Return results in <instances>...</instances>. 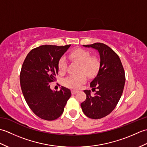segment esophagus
<instances>
[{"mask_svg":"<svg viewBox=\"0 0 147 147\" xmlns=\"http://www.w3.org/2000/svg\"><path fill=\"white\" fill-rule=\"evenodd\" d=\"M78 92V90H74V89L71 90V93H73V94H75V93H76Z\"/></svg>","mask_w":147,"mask_h":147,"instance_id":"esophagus-1","label":"esophagus"}]
</instances>
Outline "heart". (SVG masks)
Returning <instances> with one entry per match:
<instances>
[{"instance_id": "obj_1", "label": "heart", "mask_w": 147, "mask_h": 147, "mask_svg": "<svg viewBox=\"0 0 147 147\" xmlns=\"http://www.w3.org/2000/svg\"><path fill=\"white\" fill-rule=\"evenodd\" d=\"M70 57L81 63L80 72L86 74L89 77L95 76L97 73L100 67L99 59L95 55H91V53L86 49L78 48L70 52ZM67 62L64 56L59 58L57 66L59 70L63 72L67 68ZM86 80L84 74L79 75H71L64 80V84L71 88H78Z\"/></svg>"}]
</instances>
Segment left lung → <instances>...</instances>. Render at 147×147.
Returning <instances> with one entry per match:
<instances>
[{
  "label": "left lung",
  "instance_id": "left-lung-1",
  "mask_svg": "<svg viewBox=\"0 0 147 147\" xmlns=\"http://www.w3.org/2000/svg\"><path fill=\"white\" fill-rule=\"evenodd\" d=\"M83 46L96 49L100 57L98 74L90 83L95 95H92L90 90H84L86 98L81 104L87 117L97 119L109 115L116 107L124 90L125 73L119 57L107 45L95 43Z\"/></svg>",
  "mask_w": 147,
  "mask_h": 147
}]
</instances>
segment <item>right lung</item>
<instances>
[{"label":"right lung","mask_w":147,"mask_h":147,"mask_svg":"<svg viewBox=\"0 0 147 147\" xmlns=\"http://www.w3.org/2000/svg\"><path fill=\"white\" fill-rule=\"evenodd\" d=\"M71 45H45L32 49L26 57L20 73V85L28 105L37 116L47 121L57 119L70 98L69 89L62 86L52 91L51 83L58 73L57 62Z\"/></svg>","instance_id":"add662e5"}]
</instances>
